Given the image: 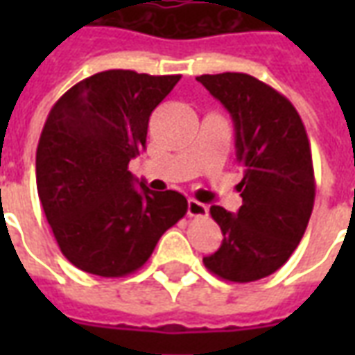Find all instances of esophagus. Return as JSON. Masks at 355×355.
<instances>
[{
    "label": "esophagus",
    "instance_id": "34e87169",
    "mask_svg": "<svg viewBox=\"0 0 355 355\" xmlns=\"http://www.w3.org/2000/svg\"><path fill=\"white\" fill-rule=\"evenodd\" d=\"M209 215V207L203 205L200 201L196 200H188V216H207Z\"/></svg>",
    "mask_w": 355,
    "mask_h": 355
}]
</instances>
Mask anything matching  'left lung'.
I'll list each match as a JSON object with an SVG mask.
<instances>
[{
	"instance_id": "1",
	"label": "left lung",
	"mask_w": 355,
	"mask_h": 355,
	"mask_svg": "<svg viewBox=\"0 0 355 355\" xmlns=\"http://www.w3.org/2000/svg\"><path fill=\"white\" fill-rule=\"evenodd\" d=\"M198 81L230 112L243 169L238 213L211 207L224 239L203 264L226 282H257L289 261L304 236L315 200L310 140L297 108L264 81L239 72Z\"/></svg>"
}]
</instances>
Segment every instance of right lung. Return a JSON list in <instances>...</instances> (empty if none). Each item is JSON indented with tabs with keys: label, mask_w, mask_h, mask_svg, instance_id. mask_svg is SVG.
<instances>
[{
	"label": "right lung",
	"mask_w": 355,
	"mask_h": 355,
	"mask_svg": "<svg viewBox=\"0 0 355 355\" xmlns=\"http://www.w3.org/2000/svg\"><path fill=\"white\" fill-rule=\"evenodd\" d=\"M178 80L106 70L51 108L35 152L37 193L62 254L87 274L137 272L188 211L182 193L150 192L144 182L139 190L129 171L152 112Z\"/></svg>",
	"instance_id": "right-lung-1"
}]
</instances>
